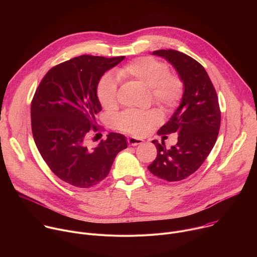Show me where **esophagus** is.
Masks as SVG:
<instances>
[{
	"instance_id": "obj_1",
	"label": "esophagus",
	"mask_w": 257,
	"mask_h": 257,
	"mask_svg": "<svg viewBox=\"0 0 257 257\" xmlns=\"http://www.w3.org/2000/svg\"><path fill=\"white\" fill-rule=\"evenodd\" d=\"M142 142H143V140L140 139V138H136V137H134V136L128 137V143H129L131 146L139 145V144H141Z\"/></svg>"
}]
</instances>
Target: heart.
I'll return each instance as SVG.
<instances>
[{
    "instance_id": "1",
    "label": "heart",
    "mask_w": 257,
    "mask_h": 257,
    "mask_svg": "<svg viewBox=\"0 0 257 257\" xmlns=\"http://www.w3.org/2000/svg\"><path fill=\"white\" fill-rule=\"evenodd\" d=\"M168 71L165 63L152 57H142L119 68L116 76L118 79L134 81L149 87L155 102L165 107H173L182 96L183 83L177 75ZM97 97L105 108L116 105L117 82L111 75H105L100 79L97 85ZM160 120L161 116L157 111H128L119 117L117 125L123 131L142 135Z\"/></svg>"
}]
</instances>
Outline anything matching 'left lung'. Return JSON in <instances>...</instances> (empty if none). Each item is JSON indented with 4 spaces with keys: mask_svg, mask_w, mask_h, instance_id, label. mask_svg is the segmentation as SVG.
<instances>
[{
    "mask_svg": "<svg viewBox=\"0 0 257 257\" xmlns=\"http://www.w3.org/2000/svg\"><path fill=\"white\" fill-rule=\"evenodd\" d=\"M177 71L183 83L181 102L158 134H178V142L166 150L164 141L153 140L157 159L148 167L155 176L175 182L193 174L205 161L216 141L221 111L214 87L205 69L191 57L175 50L153 52Z\"/></svg>",
    "mask_w": 257,
    "mask_h": 257,
    "instance_id": "obj_1",
    "label": "left lung"
}]
</instances>
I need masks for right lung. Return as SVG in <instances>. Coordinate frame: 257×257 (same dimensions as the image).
I'll list each match as a JSON object with an SVG mask.
<instances>
[{"mask_svg":"<svg viewBox=\"0 0 257 257\" xmlns=\"http://www.w3.org/2000/svg\"><path fill=\"white\" fill-rule=\"evenodd\" d=\"M125 57L83 55L53 67L31 102V129L41 156L52 172L78 188L97 185L109 173L116 156L127 149L123 134L112 132L94 148L87 136L96 130L101 104L97 85L104 73Z\"/></svg>","mask_w":257,"mask_h":257,"instance_id":"right-lung-1","label":"right lung"}]
</instances>
